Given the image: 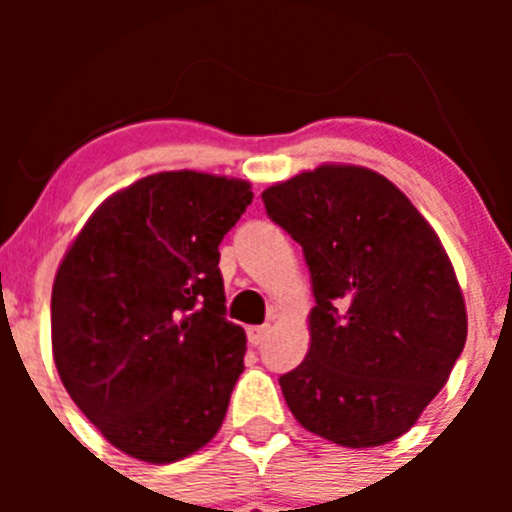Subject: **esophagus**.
<instances>
[{
    "label": "esophagus",
    "mask_w": 512,
    "mask_h": 512,
    "mask_svg": "<svg viewBox=\"0 0 512 512\" xmlns=\"http://www.w3.org/2000/svg\"><path fill=\"white\" fill-rule=\"evenodd\" d=\"M267 337V327H247V339H250V344H262Z\"/></svg>",
    "instance_id": "34e87169"
}]
</instances>
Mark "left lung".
<instances>
[{
	"label": "left lung",
	"mask_w": 512,
	"mask_h": 512,
	"mask_svg": "<svg viewBox=\"0 0 512 512\" xmlns=\"http://www.w3.org/2000/svg\"><path fill=\"white\" fill-rule=\"evenodd\" d=\"M312 275V344L280 376L307 431L347 448L404 436L451 376L466 302L441 240L384 175L319 165L262 193Z\"/></svg>",
	"instance_id": "8db88e82"
}]
</instances>
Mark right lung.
<instances>
[{
    "label": "right lung",
    "mask_w": 512,
    "mask_h": 512,
    "mask_svg": "<svg viewBox=\"0 0 512 512\" xmlns=\"http://www.w3.org/2000/svg\"><path fill=\"white\" fill-rule=\"evenodd\" d=\"M250 183L173 170L111 195L69 247L51 289L66 391L108 443L173 463L223 426L245 364L225 319L220 250Z\"/></svg>",
    "instance_id": "add662e5"
}]
</instances>
